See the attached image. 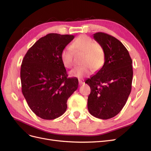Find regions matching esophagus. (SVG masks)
I'll list each match as a JSON object with an SVG mask.
<instances>
[{"label": "esophagus", "mask_w": 151, "mask_h": 151, "mask_svg": "<svg viewBox=\"0 0 151 151\" xmlns=\"http://www.w3.org/2000/svg\"><path fill=\"white\" fill-rule=\"evenodd\" d=\"M85 83H84V80H81V79H79V84L81 86V85H82V84H84Z\"/></svg>", "instance_id": "esophagus-1"}]
</instances>
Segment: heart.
I'll list each match as a JSON object with an SVG mask.
<instances>
[{
	"label": "heart",
	"instance_id": "obj_1",
	"mask_svg": "<svg viewBox=\"0 0 151 151\" xmlns=\"http://www.w3.org/2000/svg\"><path fill=\"white\" fill-rule=\"evenodd\" d=\"M72 47L76 52L83 53V66L76 67L70 71L72 77L82 78L92 74L93 69L98 71L101 69L105 62V52L101 44L94 42L89 36L84 35L77 37L72 44ZM70 47L63 48L60 54L63 65L70 68L74 65V52Z\"/></svg>",
	"mask_w": 151,
	"mask_h": 151
}]
</instances>
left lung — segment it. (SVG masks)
I'll list each match as a JSON object with an SVG mask.
<instances>
[{"mask_svg":"<svg viewBox=\"0 0 151 151\" xmlns=\"http://www.w3.org/2000/svg\"><path fill=\"white\" fill-rule=\"evenodd\" d=\"M105 52L104 65L85 83L91 88L88 108L93 116L106 120L113 118L125 106L131 92L132 60L124 45L116 38L98 32L93 35Z\"/></svg>","mask_w":151,"mask_h":151,"instance_id":"1","label":"left lung"}]
</instances>
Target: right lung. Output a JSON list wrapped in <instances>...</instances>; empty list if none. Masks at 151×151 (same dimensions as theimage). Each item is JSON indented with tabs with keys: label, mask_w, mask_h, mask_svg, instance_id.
I'll list each match as a JSON object with an SVG mask.
<instances>
[{
	"label": "right lung",
	"mask_w": 151,
	"mask_h": 151,
	"mask_svg": "<svg viewBox=\"0 0 151 151\" xmlns=\"http://www.w3.org/2000/svg\"><path fill=\"white\" fill-rule=\"evenodd\" d=\"M74 36L50 33L40 38L26 53L21 67L22 93L29 107L44 120H53L66 111L67 99L78 87L67 77L60 58Z\"/></svg>",
	"instance_id": "1"
}]
</instances>
